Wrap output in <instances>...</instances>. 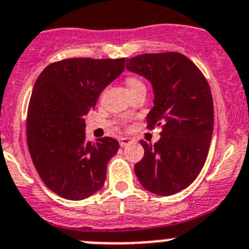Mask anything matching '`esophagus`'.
I'll return each instance as SVG.
<instances>
[{
    "label": "esophagus",
    "instance_id": "esophagus-1",
    "mask_svg": "<svg viewBox=\"0 0 249 249\" xmlns=\"http://www.w3.org/2000/svg\"><path fill=\"white\" fill-rule=\"evenodd\" d=\"M131 139L130 138H119V143L122 147H125L126 145H129L130 142H131Z\"/></svg>",
    "mask_w": 249,
    "mask_h": 249
}]
</instances>
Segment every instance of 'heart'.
Instances as JSON below:
<instances>
[{
	"label": "heart",
	"instance_id": "b5f03b06",
	"mask_svg": "<svg viewBox=\"0 0 249 249\" xmlns=\"http://www.w3.org/2000/svg\"><path fill=\"white\" fill-rule=\"evenodd\" d=\"M126 86L127 89H131V88L139 87V86H143V83L140 78L135 77V76H130V77L126 78Z\"/></svg>",
	"mask_w": 249,
	"mask_h": 249
}]
</instances>
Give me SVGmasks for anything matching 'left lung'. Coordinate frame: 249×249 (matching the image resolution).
Listing matches in <instances>:
<instances>
[{"mask_svg":"<svg viewBox=\"0 0 249 249\" xmlns=\"http://www.w3.org/2000/svg\"><path fill=\"white\" fill-rule=\"evenodd\" d=\"M126 69L151 82L147 127H162L155 145L140 141L145 155L135 164L136 177L153 194H176L194 182L208 156L213 129L209 83L192 60L174 51L131 57Z\"/></svg>","mask_w":249,"mask_h":249,"instance_id":"obj_1","label":"left lung"}]
</instances>
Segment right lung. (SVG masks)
Returning <instances> with one entry per match:
<instances>
[{"mask_svg": "<svg viewBox=\"0 0 249 249\" xmlns=\"http://www.w3.org/2000/svg\"><path fill=\"white\" fill-rule=\"evenodd\" d=\"M124 67L125 57H73L53 62L36 78L28 107V148L44 184L61 198L82 200L104 185L119 142L86 140L85 115Z\"/></svg>", "mask_w": 249, "mask_h": 249, "instance_id": "add662e5", "label": "right lung"}]
</instances>
